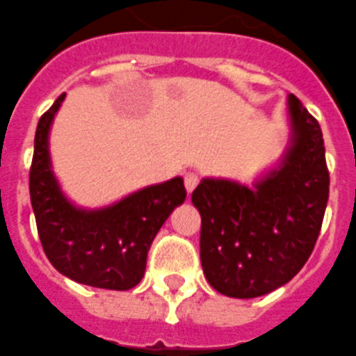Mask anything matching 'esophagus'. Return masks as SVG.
I'll list each match as a JSON object with an SVG mask.
<instances>
[{
    "instance_id": "1",
    "label": "esophagus",
    "mask_w": 356,
    "mask_h": 356,
    "mask_svg": "<svg viewBox=\"0 0 356 356\" xmlns=\"http://www.w3.org/2000/svg\"><path fill=\"white\" fill-rule=\"evenodd\" d=\"M197 184H199V175L193 174V172H190V174L184 175V186H186L188 193H191V191L195 190Z\"/></svg>"
}]
</instances>
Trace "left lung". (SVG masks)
<instances>
[{"mask_svg":"<svg viewBox=\"0 0 356 356\" xmlns=\"http://www.w3.org/2000/svg\"><path fill=\"white\" fill-rule=\"evenodd\" d=\"M286 114L289 147L251 186L204 177L191 193L204 276L227 298H259L289 283L319 236L330 193L323 132L293 95Z\"/></svg>","mask_w":356,"mask_h":356,"instance_id":"1","label":"left lung"}]
</instances>
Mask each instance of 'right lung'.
Instances as JSON below:
<instances>
[{
  "label": "right lung",
  "mask_w": 356,
  "mask_h": 356,
  "mask_svg": "<svg viewBox=\"0 0 356 356\" xmlns=\"http://www.w3.org/2000/svg\"><path fill=\"white\" fill-rule=\"evenodd\" d=\"M64 98L66 92L42 114L33 141L30 199L42 249L49 264L76 283L129 290L145 276L161 225L186 199L184 181L145 186L102 208L76 206L60 188L49 154V131Z\"/></svg>",
  "instance_id": "add662e5"
}]
</instances>
